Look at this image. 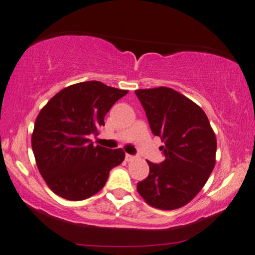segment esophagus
Returning <instances> with one entry per match:
<instances>
[{"mask_svg": "<svg viewBox=\"0 0 255 255\" xmlns=\"http://www.w3.org/2000/svg\"><path fill=\"white\" fill-rule=\"evenodd\" d=\"M134 160H135V156L130 155V154H126V161L129 162V161H134Z\"/></svg>", "mask_w": 255, "mask_h": 255, "instance_id": "esophagus-1", "label": "esophagus"}]
</instances>
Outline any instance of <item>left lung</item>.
<instances>
[{"instance_id":"left-lung-1","label":"left lung","mask_w":255,"mask_h":255,"mask_svg":"<svg viewBox=\"0 0 255 255\" xmlns=\"http://www.w3.org/2000/svg\"><path fill=\"white\" fill-rule=\"evenodd\" d=\"M135 94L160 136L165 160L149 165V175L137 192L151 207L172 211L188 204L201 191L215 166L217 137L207 115L195 102L167 87L137 89Z\"/></svg>"}]
</instances>
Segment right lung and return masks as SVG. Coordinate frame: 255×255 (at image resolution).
Here are the masks:
<instances>
[{
    "label": "right lung",
    "mask_w": 255,
    "mask_h": 255,
    "mask_svg": "<svg viewBox=\"0 0 255 255\" xmlns=\"http://www.w3.org/2000/svg\"><path fill=\"white\" fill-rule=\"evenodd\" d=\"M127 93L100 81L75 83L38 113L31 147L42 178L56 195L70 201L90 198L125 160L124 149L94 146L89 135L99 133L109 109Z\"/></svg>",
    "instance_id": "add662e5"
}]
</instances>
